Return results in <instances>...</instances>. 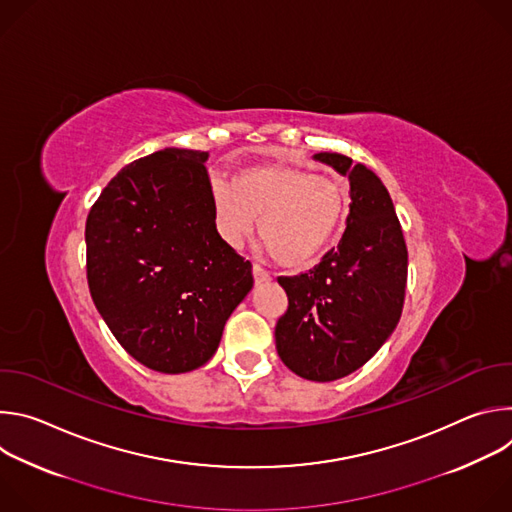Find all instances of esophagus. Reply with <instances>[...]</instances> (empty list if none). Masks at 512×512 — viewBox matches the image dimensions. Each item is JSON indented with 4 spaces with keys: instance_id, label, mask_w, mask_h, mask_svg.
Wrapping results in <instances>:
<instances>
[{
    "instance_id": "obj_1",
    "label": "esophagus",
    "mask_w": 512,
    "mask_h": 512,
    "mask_svg": "<svg viewBox=\"0 0 512 512\" xmlns=\"http://www.w3.org/2000/svg\"><path fill=\"white\" fill-rule=\"evenodd\" d=\"M253 277H255V281L257 283H261V281H267L269 279V271L265 269V267H261V265H253Z\"/></svg>"
}]
</instances>
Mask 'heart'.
I'll list each match as a JSON object with an SVG mask.
<instances>
[{
	"label": "heart",
	"instance_id": "heart-1",
	"mask_svg": "<svg viewBox=\"0 0 512 512\" xmlns=\"http://www.w3.org/2000/svg\"><path fill=\"white\" fill-rule=\"evenodd\" d=\"M214 227L239 247L257 227L269 255L287 269L314 265L336 241L348 212L338 184L291 166H253L210 184Z\"/></svg>",
	"mask_w": 512,
	"mask_h": 512
}]
</instances>
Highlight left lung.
<instances>
[{
	"mask_svg": "<svg viewBox=\"0 0 512 512\" xmlns=\"http://www.w3.org/2000/svg\"><path fill=\"white\" fill-rule=\"evenodd\" d=\"M350 182V214L338 247L300 275H281L287 310L275 326L277 354L296 375L342 379L395 330L405 302L407 245L385 184L342 154H316Z\"/></svg>",
	"mask_w": 512,
	"mask_h": 512,
	"instance_id": "8db88e82",
	"label": "left lung"
}]
</instances>
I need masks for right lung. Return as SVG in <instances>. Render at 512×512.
<instances>
[{"instance_id":"add662e5","label":"right lung","mask_w":512,"mask_h":512,"mask_svg":"<svg viewBox=\"0 0 512 512\" xmlns=\"http://www.w3.org/2000/svg\"><path fill=\"white\" fill-rule=\"evenodd\" d=\"M208 154L166 148L127 164L85 227L91 298L143 367L188 373L212 358L253 287L245 261L214 227Z\"/></svg>"}]
</instances>
